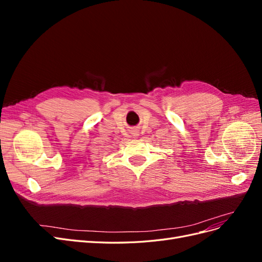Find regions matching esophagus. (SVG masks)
<instances>
[{
    "instance_id": "esophagus-1",
    "label": "esophagus",
    "mask_w": 262,
    "mask_h": 262,
    "mask_svg": "<svg viewBox=\"0 0 262 262\" xmlns=\"http://www.w3.org/2000/svg\"><path fill=\"white\" fill-rule=\"evenodd\" d=\"M133 134H134V137H137V136H139V134H138V132H137V131H134V133H133Z\"/></svg>"
}]
</instances>
